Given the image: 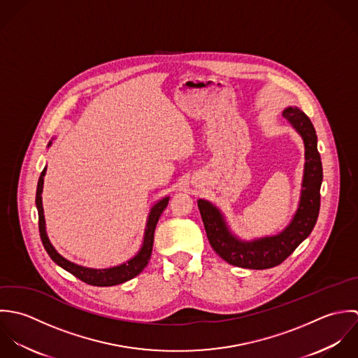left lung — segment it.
Returning a JSON list of instances; mask_svg holds the SVG:
<instances>
[{
	"mask_svg": "<svg viewBox=\"0 0 358 358\" xmlns=\"http://www.w3.org/2000/svg\"><path fill=\"white\" fill-rule=\"evenodd\" d=\"M282 116L301 136L306 149L299 208L285 229L274 236L242 241L229 231L224 215L215 206L203 199L198 201V208L213 250L222 260L236 267L264 270L281 264L310 235L318 218L322 163L317 149L314 126L299 108H286Z\"/></svg>",
	"mask_w": 358,
	"mask_h": 358,
	"instance_id": "8db88e82",
	"label": "left lung"
}]
</instances>
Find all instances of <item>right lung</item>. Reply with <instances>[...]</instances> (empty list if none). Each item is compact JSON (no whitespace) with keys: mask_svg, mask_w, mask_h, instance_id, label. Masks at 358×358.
<instances>
[{"mask_svg":"<svg viewBox=\"0 0 358 358\" xmlns=\"http://www.w3.org/2000/svg\"><path fill=\"white\" fill-rule=\"evenodd\" d=\"M51 143H48V146H51ZM47 167H44V170L41 171V176L38 178V184H37V192H36V206L38 210V229H40V236L43 241V245L48 253V256L64 270H66L68 273L73 274L76 278L81 280L83 282L88 284V285L94 286H113L123 284L134 277H137L143 268L146 267L150 255H152V248H153V235H155V228L156 224L159 221V217L163 213V210L166 209L167 203H169V196H164L163 199H160L157 203L153 205V208L150 209V213L148 215V221H146V227H145V234H143V246L138 250V253L130 259L129 262L116 266V267H110V268H87L78 264H74L72 262L66 260L65 257H62L55 248L52 246V243L50 242L48 236H47V231H45V218H44V210H43V185H44V176H45Z\"/></svg>","mask_w":358,"mask_h":358,"instance_id":"obj_1","label":"right lung"}]
</instances>
